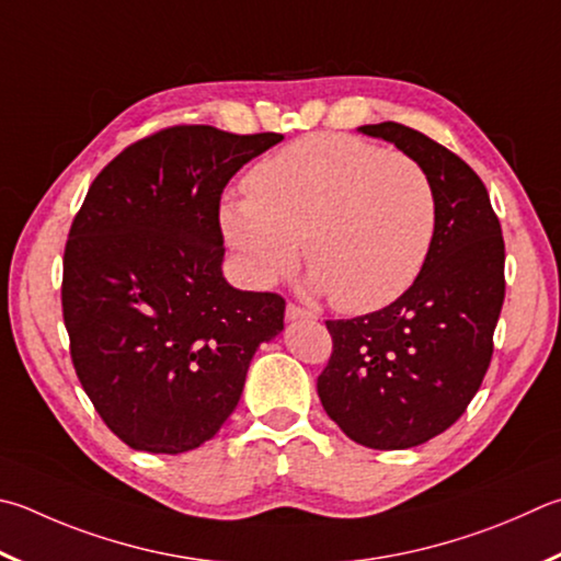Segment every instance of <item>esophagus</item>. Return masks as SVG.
Instances as JSON below:
<instances>
[{"label":"esophagus","mask_w":561,"mask_h":561,"mask_svg":"<svg viewBox=\"0 0 561 561\" xmlns=\"http://www.w3.org/2000/svg\"><path fill=\"white\" fill-rule=\"evenodd\" d=\"M287 319L289 321H299V319H307V321H313L316 313L299 307V304H287Z\"/></svg>","instance_id":"1"}]
</instances>
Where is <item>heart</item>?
<instances>
[{
    "label": "heart",
    "mask_w": 561,
    "mask_h": 561,
    "mask_svg": "<svg viewBox=\"0 0 561 561\" xmlns=\"http://www.w3.org/2000/svg\"><path fill=\"white\" fill-rule=\"evenodd\" d=\"M220 226L257 282L304 260L335 309L370 313L420 279L436 193L420 161L351 135H309L257 161Z\"/></svg>",
    "instance_id": "heart-1"
}]
</instances>
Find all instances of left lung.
I'll use <instances>...</instances> for the list:
<instances>
[{
    "label": "left lung",
    "instance_id": "obj_1",
    "mask_svg": "<svg viewBox=\"0 0 561 561\" xmlns=\"http://www.w3.org/2000/svg\"><path fill=\"white\" fill-rule=\"evenodd\" d=\"M420 161L436 193L430 260L385 309L325 321V414L368 449H412L466 412L493 358L505 299V242L483 181L461 157L400 122L363 125Z\"/></svg>",
    "mask_w": 561,
    "mask_h": 561
}]
</instances>
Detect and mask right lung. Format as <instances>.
<instances>
[{
    "label": "right lung",
    "mask_w": 561,
    "mask_h": 561,
    "mask_svg": "<svg viewBox=\"0 0 561 561\" xmlns=\"http://www.w3.org/2000/svg\"><path fill=\"white\" fill-rule=\"evenodd\" d=\"M174 125L129 145L88 188L64 252L70 360L110 432L137 451L181 454L238 407L260 343L284 329V299L222 277L220 196L277 145Z\"/></svg>",
    "instance_id": "obj_1"
}]
</instances>
